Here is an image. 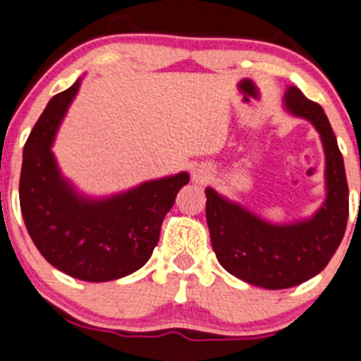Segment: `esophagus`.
<instances>
[{"label":"esophagus","mask_w":361,"mask_h":361,"mask_svg":"<svg viewBox=\"0 0 361 361\" xmlns=\"http://www.w3.org/2000/svg\"><path fill=\"white\" fill-rule=\"evenodd\" d=\"M208 178H210V173H208V169H196L194 171V180L197 181V183H204V181H208Z\"/></svg>","instance_id":"obj_1"}]
</instances>
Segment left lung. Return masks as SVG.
Segmentation results:
<instances>
[{
  "instance_id": "obj_1",
  "label": "left lung",
  "mask_w": 361,
  "mask_h": 361,
  "mask_svg": "<svg viewBox=\"0 0 361 361\" xmlns=\"http://www.w3.org/2000/svg\"><path fill=\"white\" fill-rule=\"evenodd\" d=\"M285 106L308 119L321 133L326 153L328 197L308 221L276 226L207 188V222L219 264L245 283L269 290L301 285L329 264L342 242L349 217V188L343 158L328 117L298 87H290Z\"/></svg>"
}]
</instances>
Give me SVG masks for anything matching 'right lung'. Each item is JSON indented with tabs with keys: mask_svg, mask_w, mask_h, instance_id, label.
Returning <instances> with one entry per match:
<instances>
[{
	"mask_svg": "<svg viewBox=\"0 0 361 361\" xmlns=\"http://www.w3.org/2000/svg\"><path fill=\"white\" fill-rule=\"evenodd\" d=\"M80 80L56 94L23 149L19 203L26 230L46 260L83 281H112L139 271L153 255L165 214L188 174L146 181L109 197L85 200L60 176L53 137Z\"/></svg>",
	"mask_w": 361,
	"mask_h": 361,
	"instance_id": "1",
	"label": "right lung"
}]
</instances>
